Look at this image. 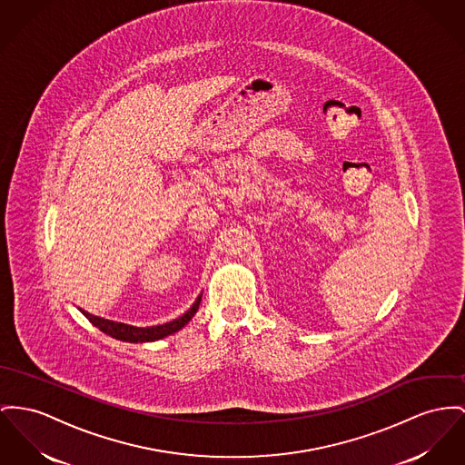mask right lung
<instances>
[{
  "instance_id": "right-lung-1",
  "label": "right lung",
  "mask_w": 465,
  "mask_h": 465,
  "mask_svg": "<svg viewBox=\"0 0 465 465\" xmlns=\"http://www.w3.org/2000/svg\"><path fill=\"white\" fill-rule=\"evenodd\" d=\"M199 303H201V296L195 300L192 309L183 313L182 317H178V319H174L171 322L160 324V326H152V328H137V326H130V324H124V322L107 321V319L92 315V313H88L84 310H83V313L88 317V321L94 326H96L100 331L111 335L113 339L124 341H158V339H163V337H167L171 333H176L178 330H182L186 322L193 317V313L197 312V309H199Z\"/></svg>"
}]
</instances>
